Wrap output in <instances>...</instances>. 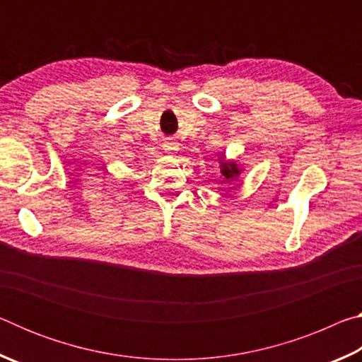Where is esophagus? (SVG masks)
I'll return each mask as SVG.
<instances>
[{"label":"esophagus","instance_id":"1","mask_svg":"<svg viewBox=\"0 0 362 362\" xmlns=\"http://www.w3.org/2000/svg\"><path fill=\"white\" fill-rule=\"evenodd\" d=\"M164 150H166L168 153H175L177 150H179V144H177L175 140H169V142L164 144Z\"/></svg>","mask_w":362,"mask_h":362}]
</instances>
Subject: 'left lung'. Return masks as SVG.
Masks as SVG:
<instances>
[{
  "mask_svg": "<svg viewBox=\"0 0 362 362\" xmlns=\"http://www.w3.org/2000/svg\"><path fill=\"white\" fill-rule=\"evenodd\" d=\"M218 163H220V174L223 175V180H222L223 183L226 182L231 183L233 180L238 179V175L241 174V169L238 168V164L235 161H226L225 155L220 156Z\"/></svg>",
  "mask_w": 362,
  "mask_h": 362,
  "instance_id": "left-lung-1",
  "label": "left lung"
}]
</instances>
